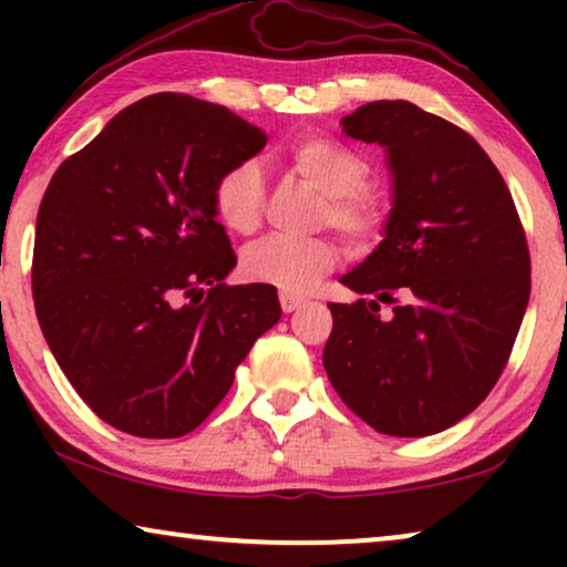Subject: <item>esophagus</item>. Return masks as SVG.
Listing matches in <instances>:
<instances>
[{"mask_svg":"<svg viewBox=\"0 0 567 567\" xmlns=\"http://www.w3.org/2000/svg\"><path fill=\"white\" fill-rule=\"evenodd\" d=\"M278 301H281L284 312H293V309H299L301 305H305V297H299V293L281 291V293H278Z\"/></svg>","mask_w":567,"mask_h":567,"instance_id":"obj_1","label":"esophagus"}]
</instances>
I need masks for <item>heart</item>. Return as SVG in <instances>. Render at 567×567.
<instances>
[{
	"instance_id": "heart-1",
	"label": "heart",
	"mask_w": 567,
	"mask_h": 567,
	"mask_svg": "<svg viewBox=\"0 0 567 567\" xmlns=\"http://www.w3.org/2000/svg\"><path fill=\"white\" fill-rule=\"evenodd\" d=\"M286 169L320 193L317 227H332L355 252H367L390 227V204L369 188V162L336 138L309 134L284 152ZM216 219L235 235H252L266 214V183L255 162H235L221 169L212 188ZM340 250L336 239L266 237L243 252V274L286 293H307L336 270Z\"/></svg>"
}]
</instances>
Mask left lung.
Listing matches in <instances>:
<instances>
[{"instance_id": "obj_1", "label": "left lung", "mask_w": 567, "mask_h": 567, "mask_svg": "<svg viewBox=\"0 0 567 567\" xmlns=\"http://www.w3.org/2000/svg\"><path fill=\"white\" fill-rule=\"evenodd\" d=\"M390 152L394 206L382 245L343 276L355 305H328L322 363L340 400L386 436L460 423L498 382L532 291L524 224L483 146L408 100L346 115ZM393 305L379 318L378 305Z\"/></svg>"}]
</instances>
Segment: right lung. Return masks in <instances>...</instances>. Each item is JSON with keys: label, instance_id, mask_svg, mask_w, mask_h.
<instances>
[{"label": "right lung", "instance_id": "right-lung-1", "mask_svg": "<svg viewBox=\"0 0 567 567\" xmlns=\"http://www.w3.org/2000/svg\"><path fill=\"white\" fill-rule=\"evenodd\" d=\"M262 146L227 107L159 92L53 173L35 219V315L76 394L113 429H198L281 317L274 286L224 284L237 255L212 206L221 169Z\"/></svg>", "mask_w": 567, "mask_h": 567}]
</instances>
